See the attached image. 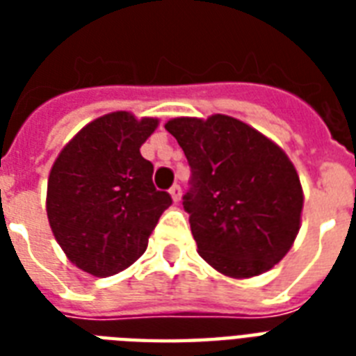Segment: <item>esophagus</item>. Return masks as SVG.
Listing matches in <instances>:
<instances>
[{
	"mask_svg": "<svg viewBox=\"0 0 356 356\" xmlns=\"http://www.w3.org/2000/svg\"><path fill=\"white\" fill-rule=\"evenodd\" d=\"M170 195H172V200L177 203V201L181 200V195H183V190H181V186H179V184H173L172 188H170Z\"/></svg>",
	"mask_w": 356,
	"mask_h": 356,
	"instance_id": "obj_1",
	"label": "esophagus"
}]
</instances>
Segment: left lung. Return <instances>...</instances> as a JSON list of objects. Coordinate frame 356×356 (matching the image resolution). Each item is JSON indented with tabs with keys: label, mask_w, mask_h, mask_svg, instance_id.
Segmentation results:
<instances>
[{
	"label": "left lung",
	"mask_w": 356,
	"mask_h": 356,
	"mask_svg": "<svg viewBox=\"0 0 356 356\" xmlns=\"http://www.w3.org/2000/svg\"><path fill=\"white\" fill-rule=\"evenodd\" d=\"M192 168L183 197L197 253L223 275L271 270L301 227L303 188L279 145L233 116L173 118L164 125Z\"/></svg>",
	"instance_id": "obj_1"
}]
</instances>
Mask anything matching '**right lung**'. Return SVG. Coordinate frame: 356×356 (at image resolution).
<instances>
[{
  "label": "right lung",
  "mask_w": 356,
  "mask_h": 356,
  "mask_svg": "<svg viewBox=\"0 0 356 356\" xmlns=\"http://www.w3.org/2000/svg\"><path fill=\"white\" fill-rule=\"evenodd\" d=\"M156 118L127 111L105 114L81 129L55 159L46 211L68 260L94 277H111L144 254L172 197L153 184V164L140 147Z\"/></svg>",
  "instance_id": "add662e5"
}]
</instances>
